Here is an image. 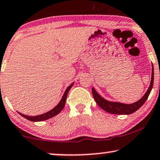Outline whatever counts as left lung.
Listing matches in <instances>:
<instances>
[{"label":"left lung","mask_w":160,"mask_h":160,"mask_svg":"<svg viewBox=\"0 0 160 160\" xmlns=\"http://www.w3.org/2000/svg\"><path fill=\"white\" fill-rule=\"evenodd\" d=\"M153 84H154V67H153L152 64V80H151L150 86L148 87V89L147 90L146 93H145L143 97L140 100H138V102H135V103L127 105V104H123L120 103V102H109L108 100H105L101 96L99 95V93L95 91V89L93 88H92V94L97 105L102 109L105 110L106 112L117 115H129L137 111L145 103V102L148 99V96H149L151 93V91H152L153 88Z\"/></svg>","instance_id":"8db88e82"}]
</instances>
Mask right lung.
<instances>
[{"instance_id": "add662e5", "label": "right lung", "mask_w": 160, "mask_h": 160, "mask_svg": "<svg viewBox=\"0 0 160 160\" xmlns=\"http://www.w3.org/2000/svg\"><path fill=\"white\" fill-rule=\"evenodd\" d=\"M73 84L74 83L70 85V86L67 88V90L65 91L64 94H63L62 99H61L60 102L58 103V105H57L56 107H55L54 108H53V109L50 110V111L47 112L44 114L39 115V116H26V115H23L22 113H20V112H19V114L21 115L22 117H24L25 118H26V119H28V120L31 121H44V120H48V119L52 118V117L55 116H56V115L58 114L59 112H60L61 110H63V108H64L68 92H69L70 88H72V86H73Z\"/></svg>"}]
</instances>
